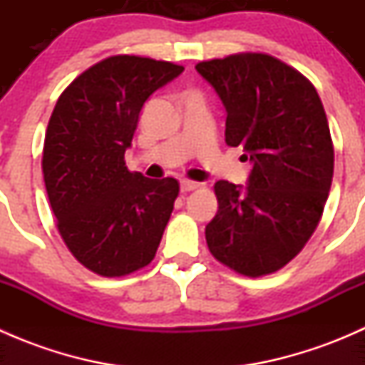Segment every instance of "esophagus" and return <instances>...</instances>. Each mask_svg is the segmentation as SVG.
I'll use <instances>...</instances> for the list:
<instances>
[{"instance_id":"34e87169","label":"esophagus","mask_w":365,"mask_h":365,"mask_svg":"<svg viewBox=\"0 0 365 365\" xmlns=\"http://www.w3.org/2000/svg\"><path fill=\"white\" fill-rule=\"evenodd\" d=\"M197 187H200V183L190 182V180H182V182H180V190H182V192H190V190H196Z\"/></svg>"}]
</instances>
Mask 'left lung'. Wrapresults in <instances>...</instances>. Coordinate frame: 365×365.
I'll return each instance as SVG.
<instances>
[{
  "label": "left lung",
  "mask_w": 365,
  "mask_h": 365,
  "mask_svg": "<svg viewBox=\"0 0 365 365\" xmlns=\"http://www.w3.org/2000/svg\"><path fill=\"white\" fill-rule=\"evenodd\" d=\"M226 109V143L252 164L247 185L219 180L206 226L210 252L238 274L279 270L314 233L334 176L329 121L316 88L268 54L201 61Z\"/></svg>",
  "instance_id": "left-lung-1"
}]
</instances>
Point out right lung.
I'll list each match as a JSON object with an SVG mask.
<instances>
[{"label":"right lung","mask_w":365,"mask_h":365,"mask_svg":"<svg viewBox=\"0 0 365 365\" xmlns=\"http://www.w3.org/2000/svg\"><path fill=\"white\" fill-rule=\"evenodd\" d=\"M182 72L169 61L111 56L73 79L51 114L47 196L68 251L95 274L120 277L155 257L178 182L130 173L125 152L150 95Z\"/></svg>","instance_id":"obj_1"}]
</instances>
